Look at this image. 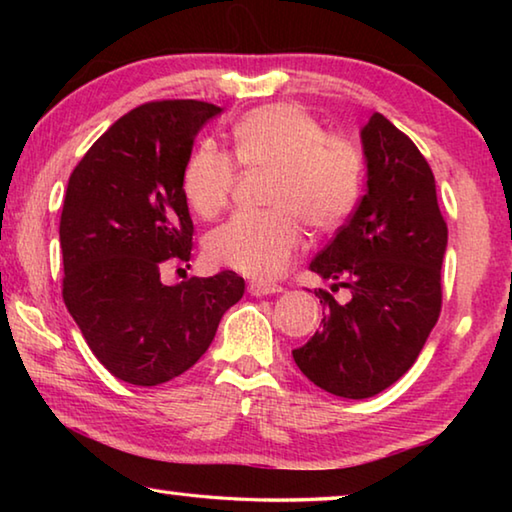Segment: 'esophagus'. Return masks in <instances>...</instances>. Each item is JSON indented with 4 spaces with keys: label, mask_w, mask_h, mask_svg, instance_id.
<instances>
[{
    "label": "esophagus",
    "mask_w": 512,
    "mask_h": 512,
    "mask_svg": "<svg viewBox=\"0 0 512 512\" xmlns=\"http://www.w3.org/2000/svg\"><path fill=\"white\" fill-rule=\"evenodd\" d=\"M248 291H250V296H257V298H262V296H273V293H282V287H280V284L250 282V284H248Z\"/></svg>",
    "instance_id": "1"
}]
</instances>
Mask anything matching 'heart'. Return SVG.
Wrapping results in <instances>:
<instances>
[{"mask_svg":"<svg viewBox=\"0 0 512 512\" xmlns=\"http://www.w3.org/2000/svg\"><path fill=\"white\" fill-rule=\"evenodd\" d=\"M235 155L244 167H273L266 212H237L205 241L212 264L253 280L282 275L305 246L300 219L318 232L336 230L361 196L363 162L354 144L327 135L320 121L293 103L246 112L232 128ZM237 162L214 144L187 160L183 189L203 219L230 201Z\"/></svg>","mask_w":512,"mask_h":512,"instance_id":"heart-1","label":"heart"}]
</instances>
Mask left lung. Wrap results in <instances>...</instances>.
Wrapping results in <instances>:
<instances>
[{"label": "left lung", "mask_w": 512, "mask_h": 512, "mask_svg": "<svg viewBox=\"0 0 512 512\" xmlns=\"http://www.w3.org/2000/svg\"><path fill=\"white\" fill-rule=\"evenodd\" d=\"M361 144L366 194L309 264L352 298L341 305L314 291L325 305L323 327L293 350L302 375L348 400L393 386L418 359L443 305L447 250L436 180L418 146L379 112L361 128Z\"/></svg>", "instance_id": "left-lung-1"}]
</instances>
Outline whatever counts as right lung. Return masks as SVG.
<instances>
[{
	"label": "right lung",
	"instance_id": "obj_1",
	"mask_svg": "<svg viewBox=\"0 0 512 512\" xmlns=\"http://www.w3.org/2000/svg\"><path fill=\"white\" fill-rule=\"evenodd\" d=\"M221 112L194 99L151 101L117 119L67 183L60 214L63 300L103 366L158 386L203 357L244 277L221 271L167 287L192 257L183 173L201 128Z\"/></svg>",
	"mask_w": 512,
	"mask_h": 512
}]
</instances>
